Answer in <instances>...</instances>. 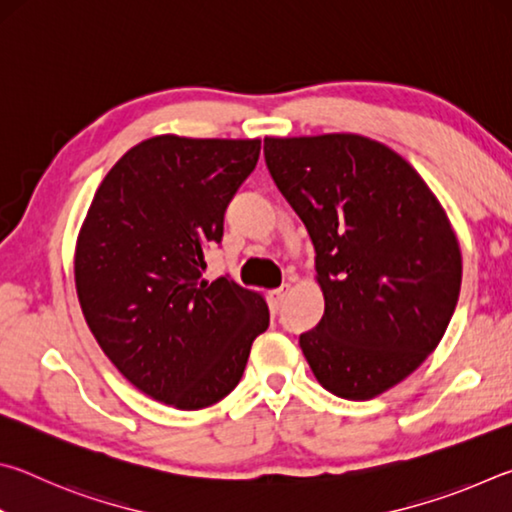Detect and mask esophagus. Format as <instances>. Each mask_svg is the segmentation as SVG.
<instances>
[{
    "instance_id": "esophagus-1",
    "label": "esophagus",
    "mask_w": 512,
    "mask_h": 512,
    "mask_svg": "<svg viewBox=\"0 0 512 512\" xmlns=\"http://www.w3.org/2000/svg\"><path fill=\"white\" fill-rule=\"evenodd\" d=\"M287 296H289V287H287V284H284V287H280V289L271 291V307L280 309V307L284 305V300H287Z\"/></svg>"
}]
</instances>
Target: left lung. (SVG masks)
Segmentation results:
<instances>
[{
    "instance_id": "8db88e82",
    "label": "left lung",
    "mask_w": 512,
    "mask_h": 512,
    "mask_svg": "<svg viewBox=\"0 0 512 512\" xmlns=\"http://www.w3.org/2000/svg\"><path fill=\"white\" fill-rule=\"evenodd\" d=\"M264 158L309 232L325 296L302 354L329 393L370 400L422 366L452 320V225L418 171L368 137H266Z\"/></svg>"
}]
</instances>
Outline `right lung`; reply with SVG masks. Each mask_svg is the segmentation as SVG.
<instances>
[{"instance_id":"add662e5","label":"right lung","mask_w":512,"mask_h":512,"mask_svg":"<svg viewBox=\"0 0 512 512\" xmlns=\"http://www.w3.org/2000/svg\"><path fill=\"white\" fill-rule=\"evenodd\" d=\"M259 149L178 135L140 142L103 178L76 241V293L94 339L135 388L176 409L235 391L268 327L259 293L203 277Z\"/></svg>"}]
</instances>
